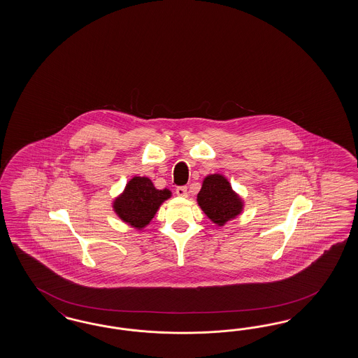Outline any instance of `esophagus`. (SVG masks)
Listing matches in <instances>:
<instances>
[{
    "label": "esophagus",
    "mask_w": 358,
    "mask_h": 358,
    "mask_svg": "<svg viewBox=\"0 0 358 358\" xmlns=\"http://www.w3.org/2000/svg\"><path fill=\"white\" fill-rule=\"evenodd\" d=\"M176 193L178 196H184L186 198L187 196V187L186 186H178L177 189H176Z\"/></svg>",
    "instance_id": "1"
}]
</instances>
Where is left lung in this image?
I'll list each match as a JSON object with an SVG mask.
<instances>
[{
  "instance_id": "8db88e82",
  "label": "left lung",
  "mask_w": 358,
  "mask_h": 358,
  "mask_svg": "<svg viewBox=\"0 0 358 358\" xmlns=\"http://www.w3.org/2000/svg\"><path fill=\"white\" fill-rule=\"evenodd\" d=\"M196 202L207 217L219 227L235 219L243 211V199L232 190L222 174H208L196 195Z\"/></svg>"
}]
</instances>
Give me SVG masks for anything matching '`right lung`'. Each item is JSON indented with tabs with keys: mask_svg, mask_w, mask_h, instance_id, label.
I'll return each mask as SVG.
<instances>
[{
	"mask_svg": "<svg viewBox=\"0 0 358 358\" xmlns=\"http://www.w3.org/2000/svg\"><path fill=\"white\" fill-rule=\"evenodd\" d=\"M171 190H159L148 177H132L123 193L113 202L115 214L131 227L141 229L150 224L164 201L171 198Z\"/></svg>",
	"mask_w": 358,
	"mask_h": 358,
	"instance_id": "right-lung-1",
	"label": "right lung"
}]
</instances>
